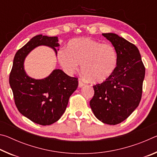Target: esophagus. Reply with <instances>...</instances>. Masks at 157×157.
Returning a JSON list of instances; mask_svg holds the SVG:
<instances>
[{
  "label": "esophagus",
  "mask_w": 157,
  "mask_h": 157,
  "mask_svg": "<svg viewBox=\"0 0 157 157\" xmlns=\"http://www.w3.org/2000/svg\"><path fill=\"white\" fill-rule=\"evenodd\" d=\"M85 84H84V82H82L81 79H79V84H78V86H79V87H82L84 86Z\"/></svg>",
  "instance_id": "1"
}]
</instances>
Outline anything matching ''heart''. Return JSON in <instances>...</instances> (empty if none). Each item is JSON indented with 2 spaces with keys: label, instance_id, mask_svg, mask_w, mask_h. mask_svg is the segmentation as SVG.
<instances>
[{
  "label": "heart",
  "instance_id": "heart-1",
  "mask_svg": "<svg viewBox=\"0 0 157 157\" xmlns=\"http://www.w3.org/2000/svg\"><path fill=\"white\" fill-rule=\"evenodd\" d=\"M57 59L68 73L82 65V72L93 83H100L114 73L118 64L116 48L109 43L102 44L91 38H76L68 41L65 50H59Z\"/></svg>",
  "mask_w": 157,
  "mask_h": 157
}]
</instances>
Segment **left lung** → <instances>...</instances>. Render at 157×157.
Listing matches in <instances>:
<instances>
[{
    "label": "left lung",
    "instance_id": "obj_1",
    "mask_svg": "<svg viewBox=\"0 0 157 157\" xmlns=\"http://www.w3.org/2000/svg\"><path fill=\"white\" fill-rule=\"evenodd\" d=\"M102 35L116 48L118 64L111 76L94 85L90 106L98 120L114 125L127 119L139 106L145 68L135 45L116 34Z\"/></svg>",
    "mask_w": 157,
    "mask_h": 157
}]
</instances>
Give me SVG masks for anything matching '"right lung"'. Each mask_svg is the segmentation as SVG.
Segmentation results:
<instances>
[{"label":"right lung","mask_w":157,"mask_h":157,"mask_svg":"<svg viewBox=\"0 0 157 157\" xmlns=\"http://www.w3.org/2000/svg\"><path fill=\"white\" fill-rule=\"evenodd\" d=\"M41 45L52 48L56 53L55 48L59 46L57 36H34L16 53L9 81L18 111L34 123L49 125L64 113L69 98L78 88V78L68 76L60 69L42 79L29 78L23 68L24 59Z\"/></svg>","instance_id":"obj_1"}]
</instances>
